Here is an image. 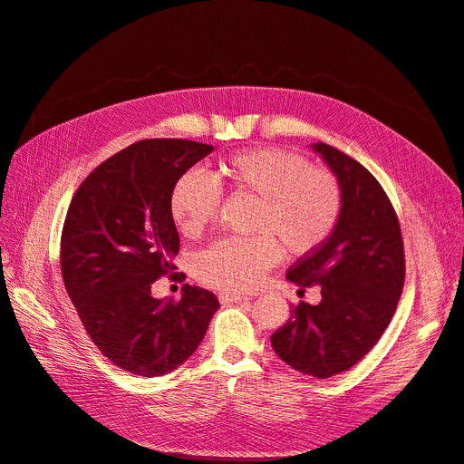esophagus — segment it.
<instances>
[{
  "label": "esophagus",
  "mask_w": 464,
  "mask_h": 464,
  "mask_svg": "<svg viewBox=\"0 0 464 464\" xmlns=\"http://www.w3.org/2000/svg\"><path fill=\"white\" fill-rule=\"evenodd\" d=\"M219 300H221V303H243V300H249V296H241V295H235V293H221Z\"/></svg>",
  "instance_id": "esophagus-1"
}]
</instances>
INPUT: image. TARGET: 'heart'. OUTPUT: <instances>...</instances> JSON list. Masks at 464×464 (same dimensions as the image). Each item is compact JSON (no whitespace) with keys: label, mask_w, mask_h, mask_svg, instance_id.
<instances>
[{"label":"heart","mask_w":464,"mask_h":464,"mask_svg":"<svg viewBox=\"0 0 464 464\" xmlns=\"http://www.w3.org/2000/svg\"><path fill=\"white\" fill-rule=\"evenodd\" d=\"M211 178L196 169L181 174L168 206L178 231L196 239L219 211V191L255 199L249 229L256 235L215 241L193 261L199 281L225 293H251L281 249L288 256L316 253L342 219L343 188L338 176L290 150H241L219 160Z\"/></svg>","instance_id":"b5f03b06"}]
</instances>
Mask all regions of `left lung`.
Segmentation results:
<instances>
[{
  "mask_svg": "<svg viewBox=\"0 0 464 464\" xmlns=\"http://www.w3.org/2000/svg\"><path fill=\"white\" fill-rule=\"evenodd\" d=\"M343 188L336 231L316 253L300 256L286 278L320 286L318 304L298 303L271 343L296 372L326 380L350 370L390 324L405 283V251L393 203L360 161L314 144Z\"/></svg>",
  "mask_w": 464,
  "mask_h": 464,
  "instance_id": "1",
  "label": "left lung"
}]
</instances>
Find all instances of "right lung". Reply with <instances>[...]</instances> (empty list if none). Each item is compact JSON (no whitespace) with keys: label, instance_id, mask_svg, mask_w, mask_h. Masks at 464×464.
<instances>
[{"label":"right lung","instance_id":"obj_1","mask_svg":"<svg viewBox=\"0 0 464 464\" xmlns=\"http://www.w3.org/2000/svg\"><path fill=\"white\" fill-rule=\"evenodd\" d=\"M211 150L183 138L140 140L84 178L64 218L61 273L71 303L104 358L144 378L186 362L219 306L193 285L168 303L150 295L161 276L186 278L171 263L179 237L169 191Z\"/></svg>","mask_w":464,"mask_h":464}]
</instances>
